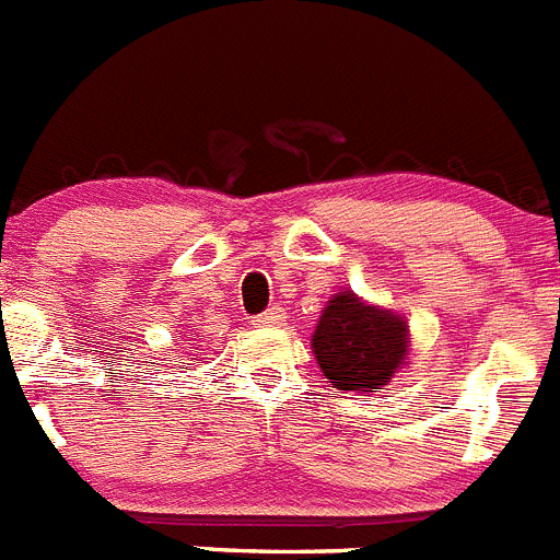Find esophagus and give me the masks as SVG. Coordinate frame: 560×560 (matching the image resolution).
Wrapping results in <instances>:
<instances>
[{
  "instance_id": "34e87169",
  "label": "esophagus",
  "mask_w": 560,
  "mask_h": 560,
  "mask_svg": "<svg viewBox=\"0 0 560 560\" xmlns=\"http://www.w3.org/2000/svg\"><path fill=\"white\" fill-rule=\"evenodd\" d=\"M254 326H259V328L284 326V310H281V306H270V310H265L262 315L254 317Z\"/></svg>"
}]
</instances>
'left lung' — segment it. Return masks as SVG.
Here are the masks:
<instances>
[{
	"mask_svg": "<svg viewBox=\"0 0 560 560\" xmlns=\"http://www.w3.org/2000/svg\"><path fill=\"white\" fill-rule=\"evenodd\" d=\"M312 351L334 389L370 395L406 364L409 326L395 312L364 304L353 290H342L323 310Z\"/></svg>",
	"mask_w": 560,
	"mask_h": 560,
	"instance_id": "8db88e82",
	"label": "left lung"
}]
</instances>
